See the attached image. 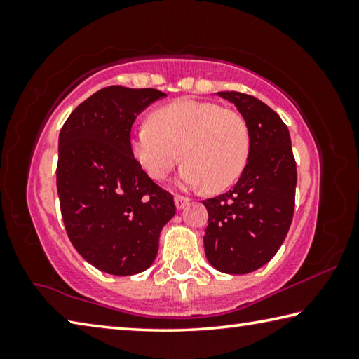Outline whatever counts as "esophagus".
Here are the masks:
<instances>
[{
	"instance_id": "1",
	"label": "esophagus",
	"mask_w": 359,
	"mask_h": 359,
	"mask_svg": "<svg viewBox=\"0 0 359 359\" xmlns=\"http://www.w3.org/2000/svg\"><path fill=\"white\" fill-rule=\"evenodd\" d=\"M188 201H190V199H188L187 196H182V194H175V198H174L175 208H177V209H184L185 205L188 204Z\"/></svg>"
}]
</instances>
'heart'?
<instances>
[{
	"label": "heart",
	"instance_id": "heart-1",
	"mask_svg": "<svg viewBox=\"0 0 359 359\" xmlns=\"http://www.w3.org/2000/svg\"><path fill=\"white\" fill-rule=\"evenodd\" d=\"M130 150L151 179H166L184 160L182 185L222 191L244 172L250 131L239 112L184 98L155 109L149 123L133 130Z\"/></svg>",
	"mask_w": 359,
	"mask_h": 359
}]
</instances>
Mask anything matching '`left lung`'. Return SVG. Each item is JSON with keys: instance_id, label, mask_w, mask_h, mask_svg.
Here are the masks:
<instances>
[{"instance_id": "8db88e82", "label": "left lung", "mask_w": 359, "mask_h": 359, "mask_svg": "<svg viewBox=\"0 0 359 359\" xmlns=\"http://www.w3.org/2000/svg\"><path fill=\"white\" fill-rule=\"evenodd\" d=\"M233 102L250 131L244 172L228 193L205 199L209 212L204 250L224 274H248L278 252L294 212L296 161L287 125L255 96L218 92Z\"/></svg>"}]
</instances>
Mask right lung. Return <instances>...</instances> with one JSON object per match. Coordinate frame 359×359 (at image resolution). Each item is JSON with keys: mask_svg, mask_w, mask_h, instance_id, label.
I'll return each instance as SVG.
<instances>
[{"mask_svg": "<svg viewBox=\"0 0 359 359\" xmlns=\"http://www.w3.org/2000/svg\"><path fill=\"white\" fill-rule=\"evenodd\" d=\"M155 88L112 85L71 112L58 137L57 190L71 244L112 276L151 266L158 239L175 215L174 198L151 180L130 150L131 126Z\"/></svg>", "mask_w": 359, "mask_h": 359, "instance_id": "obj_1", "label": "right lung"}]
</instances>
